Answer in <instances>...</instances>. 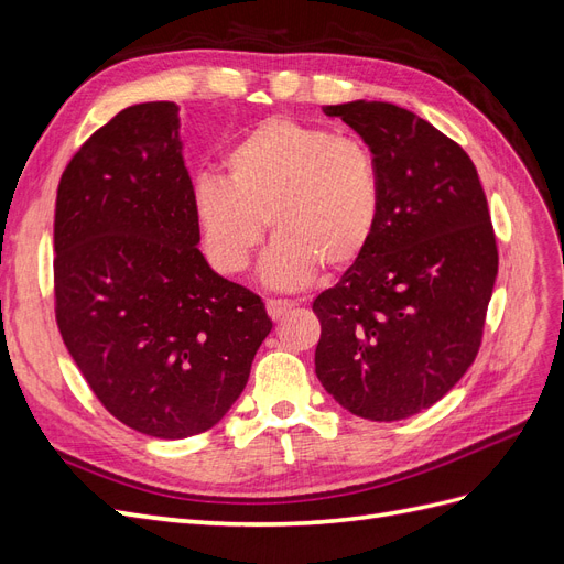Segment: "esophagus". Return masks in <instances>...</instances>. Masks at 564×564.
I'll return each instance as SVG.
<instances>
[{"label":"esophagus","instance_id":"obj_1","mask_svg":"<svg viewBox=\"0 0 564 564\" xmlns=\"http://www.w3.org/2000/svg\"><path fill=\"white\" fill-rule=\"evenodd\" d=\"M294 301H286V299H268L265 301V308H268V315L272 317V319H278V317H282L284 313H289L294 308Z\"/></svg>","mask_w":564,"mask_h":564}]
</instances>
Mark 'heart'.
Returning a JSON list of instances; mask_svg holds the SVG:
<instances>
[{
    "mask_svg": "<svg viewBox=\"0 0 564 564\" xmlns=\"http://www.w3.org/2000/svg\"><path fill=\"white\" fill-rule=\"evenodd\" d=\"M228 178L193 183L202 247L220 272H240L265 232L275 242L261 272L270 284L299 286L317 265L350 268L377 235L383 185L373 152L352 135L270 117L237 139L224 158Z\"/></svg>",
    "mask_w": 564,
    "mask_h": 564,
    "instance_id": "obj_1",
    "label": "heart"
}]
</instances>
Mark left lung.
I'll use <instances>...</instances> for the list:
<instances>
[{
  "mask_svg": "<svg viewBox=\"0 0 564 564\" xmlns=\"http://www.w3.org/2000/svg\"><path fill=\"white\" fill-rule=\"evenodd\" d=\"M379 162L377 235L332 289L315 373L350 414L400 421L433 406L473 365L499 270L482 183L466 150L381 100L327 106Z\"/></svg>",
  "mask_w": 564,
  "mask_h": 564,
  "instance_id": "left-lung-1",
  "label": "left lung"
}]
</instances>
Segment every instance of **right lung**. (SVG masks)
Returning <instances> with one entry per match:
<instances>
[{
  "mask_svg": "<svg viewBox=\"0 0 564 564\" xmlns=\"http://www.w3.org/2000/svg\"><path fill=\"white\" fill-rule=\"evenodd\" d=\"M178 127L169 100L115 115L65 166L54 220L65 348L117 421L162 440L224 419L272 329L197 249Z\"/></svg>",
  "mask_w": 564,
  "mask_h": 564,
  "instance_id": "1",
  "label": "right lung"
}]
</instances>
